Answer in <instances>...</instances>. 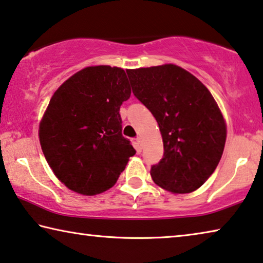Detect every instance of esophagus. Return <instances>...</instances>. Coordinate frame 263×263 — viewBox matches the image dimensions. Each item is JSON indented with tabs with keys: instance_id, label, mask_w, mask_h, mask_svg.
I'll use <instances>...</instances> for the list:
<instances>
[{
	"instance_id": "obj_1",
	"label": "esophagus",
	"mask_w": 263,
	"mask_h": 263,
	"mask_svg": "<svg viewBox=\"0 0 263 263\" xmlns=\"http://www.w3.org/2000/svg\"><path fill=\"white\" fill-rule=\"evenodd\" d=\"M137 143H138L140 146H142V144H143V139H142V137H137Z\"/></svg>"
}]
</instances>
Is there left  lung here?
Instances as JSON below:
<instances>
[{"instance_id":"1","label":"left lung","mask_w":263,"mask_h":263,"mask_svg":"<svg viewBox=\"0 0 263 263\" xmlns=\"http://www.w3.org/2000/svg\"><path fill=\"white\" fill-rule=\"evenodd\" d=\"M132 91L158 123L164 155L151 167L157 185L172 194L197 190L213 175L227 124L209 89L174 64L126 70Z\"/></svg>"}]
</instances>
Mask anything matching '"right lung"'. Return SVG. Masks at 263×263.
<instances>
[{
	"label": "right lung",
	"instance_id": "right-lung-1",
	"mask_svg": "<svg viewBox=\"0 0 263 263\" xmlns=\"http://www.w3.org/2000/svg\"><path fill=\"white\" fill-rule=\"evenodd\" d=\"M131 96L123 68L89 66L68 78L50 99L39 139L50 169L69 190L94 196L117 183L136 154L121 135L119 109Z\"/></svg>",
	"mask_w": 263,
	"mask_h": 263
}]
</instances>
